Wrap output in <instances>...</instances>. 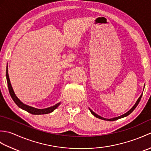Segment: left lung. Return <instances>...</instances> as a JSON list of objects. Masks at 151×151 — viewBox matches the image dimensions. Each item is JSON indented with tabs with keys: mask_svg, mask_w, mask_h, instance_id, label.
Listing matches in <instances>:
<instances>
[{
	"mask_svg": "<svg viewBox=\"0 0 151 151\" xmlns=\"http://www.w3.org/2000/svg\"><path fill=\"white\" fill-rule=\"evenodd\" d=\"M144 88H145V85H144ZM143 94V93H142ZM142 94L141 95V96L140 97L138 98V99H137V101H136V102L135 103V104H134V106H133V107L130 109V110H129V111H128L127 113H125L124 114H123V115H120V116H118V117H114V118H111V119H106V118H104V117H101V116H100V115H97V114H95L94 111H93L90 108H89V110H90V111H91V113L94 115L95 117H97V118H99V119H102V120H106V121H115V120H117V119H121V118H123V117H127V116H128V115H129V114H130L131 113H132V112L134 110V109H135L136 108V106L137 105H138V104H139V101H140V100H141V99H142Z\"/></svg>",
	"mask_w": 151,
	"mask_h": 151,
	"instance_id": "obj_1",
	"label": "left lung"
}]
</instances>
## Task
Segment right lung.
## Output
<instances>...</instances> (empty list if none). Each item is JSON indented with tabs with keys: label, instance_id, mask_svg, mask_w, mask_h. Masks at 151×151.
Masks as SVG:
<instances>
[{
	"label": "right lung",
	"instance_id": "add662e5",
	"mask_svg": "<svg viewBox=\"0 0 151 151\" xmlns=\"http://www.w3.org/2000/svg\"><path fill=\"white\" fill-rule=\"evenodd\" d=\"M6 80H7V82H8V89H9V94H10L12 99L15 102V103L17 104L19 108L22 109V110L28 111V113H30V114H34V115H42V114H50V113H51V112H52L54 110H56V109L58 107V106L60 104L61 102H58V103L56 104L55 105L52 106H50V107L47 108H43V109H38V108L30 106H28L27 104H24L23 102L19 100L18 97L16 96V95L14 93V89H13V88H12L11 82H10V80H9V78L8 65H7V67H6Z\"/></svg>",
	"mask_w": 151,
	"mask_h": 151
}]
</instances>
